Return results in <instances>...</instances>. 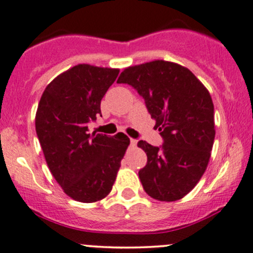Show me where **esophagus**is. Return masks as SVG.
<instances>
[{"label":"esophagus","mask_w":253,"mask_h":253,"mask_svg":"<svg viewBox=\"0 0 253 253\" xmlns=\"http://www.w3.org/2000/svg\"><path fill=\"white\" fill-rule=\"evenodd\" d=\"M136 143H137L136 140H134V138H130V145H131V146H136Z\"/></svg>","instance_id":"esophagus-1"}]
</instances>
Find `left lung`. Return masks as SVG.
Returning a JSON list of instances; mask_svg holds the SVG:
<instances>
[{
  "label": "left lung",
  "mask_w": 253,
  "mask_h": 253,
  "mask_svg": "<svg viewBox=\"0 0 253 253\" xmlns=\"http://www.w3.org/2000/svg\"><path fill=\"white\" fill-rule=\"evenodd\" d=\"M117 83L131 85L145 100L163 145L138 141L147 164L138 171L143 189L160 202L188 194L208 167L214 140L213 104L203 83L186 67L156 60L130 66Z\"/></svg>",
  "instance_id": "left-lung-1"
}]
</instances>
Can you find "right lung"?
<instances>
[{
	"instance_id": "1",
	"label": "right lung",
	"mask_w": 253,
	"mask_h": 253,
	"mask_svg": "<svg viewBox=\"0 0 253 253\" xmlns=\"http://www.w3.org/2000/svg\"><path fill=\"white\" fill-rule=\"evenodd\" d=\"M119 70L80 64L48 84L37 108L36 132L51 175L72 199L94 203L112 189L130 140L123 132L89 134Z\"/></svg>"
}]
</instances>
